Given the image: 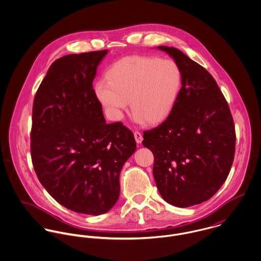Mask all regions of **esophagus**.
I'll use <instances>...</instances> for the list:
<instances>
[{"mask_svg": "<svg viewBox=\"0 0 261 261\" xmlns=\"http://www.w3.org/2000/svg\"><path fill=\"white\" fill-rule=\"evenodd\" d=\"M134 137H135V140H136V142H137L138 144H140V143L142 142V140H143L142 134H141L140 132H138V131H135V132H134Z\"/></svg>", "mask_w": 261, "mask_h": 261, "instance_id": "34e87169", "label": "esophagus"}]
</instances>
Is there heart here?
Here are the masks:
<instances>
[{
	"mask_svg": "<svg viewBox=\"0 0 261 261\" xmlns=\"http://www.w3.org/2000/svg\"><path fill=\"white\" fill-rule=\"evenodd\" d=\"M181 85V69L172 59L128 56L95 82L94 92L112 121L123 119L130 99L136 123L156 124L173 109Z\"/></svg>",
	"mask_w": 261,
	"mask_h": 261,
	"instance_id": "heart-1",
	"label": "heart"
}]
</instances>
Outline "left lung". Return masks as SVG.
Segmentation results:
<instances>
[{
    "label": "left lung",
    "mask_w": 261,
    "mask_h": 261,
    "mask_svg": "<svg viewBox=\"0 0 261 261\" xmlns=\"http://www.w3.org/2000/svg\"><path fill=\"white\" fill-rule=\"evenodd\" d=\"M179 65L182 87L167 119L145 131L153 176L163 199L189 207L210 199L225 182L235 151L228 104L211 74L173 47L158 46Z\"/></svg>",
    "instance_id": "8db88e82"
}]
</instances>
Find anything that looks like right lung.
Returning a JSON list of instances; mask_svg holds the SVG:
<instances>
[{"instance_id": "1", "label": "right lung", "mask_w": 261, "mask_h": 261, "mask_svg": "<svg viewBox=\"0 0 261 261\" xmlns=\"http://www.w3.org/2000/svg\"><path fill=\"white\" fill-rule=\"evenodd\" d=\"M108 50L66 55L49 68L32 114L31 156L41 184L64 207L109 211L120 193L124 163L136 150L121 122L107 124L93 80Z\"/></svg>"}]
</instances>
